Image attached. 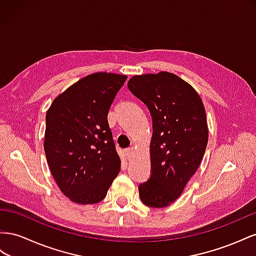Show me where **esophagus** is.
<instances>
[{"instance_id": "obj_1", "label": "esophagus", "mask_w": 256, "mask_h": 256, "mask_svg": "<svg viewBox=\"0 0 256 256\" xmlns=\"http://www.w3.org/2000/svg\"><path fill=\"white\" fill-rule=\"evenodd\" d=\"M134 151H135V149L133 148V147H130V148H128L126 150V156L128 158H130L133 156V154H134Z\"/></svg>"}]
</instances>
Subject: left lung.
<instances>
[{
    "label": "left lung",
    "mask_w": 256,
    "mask_h": 256,
    "mask_svg": "<svg viewBox=\"0 0 256 256\" xmlns=\"http://www.w3.org/2000/svg\"><path fill=\"white\" fill-rule=\"evenodd\" d=\"M128 86L152 118L151 177L138 188L140 200L149 207H167L184 192L205 154V107L191 84L168 72L133 76Z\"/></svg>",
    "instance_id": "8db88e82"
}]
</instances>
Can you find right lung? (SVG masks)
Listing matches in <instances>:
<instances>
[{
    "mask_svg": "<svg viewBox=\"0 0 256 256\" xmlns=\"http://www.w3.org/2000/svg\"><path fill=\"white\" fill-rule=\"evenodd\" d=\"M126 78L112 72L88 75L48 109L44 149L58 186L72 202L103 200L118 176L121 160L107 116Z\"/></svg>",
    "mask_w": 256,
    "mask_h": 256,
    "instance_id": "obj_1",
    "label": "right lung"
}]
</instances>
